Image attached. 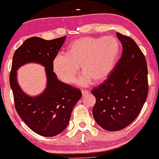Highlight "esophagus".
Returning <instances> with one entry per match:
<instances>
[{"mask_svg": "<svg viewBox=\"0 0 159 159\" xmlns=\"http://www.w3.org/2000/svg\"><path fill=\"white\" fill-rule=\"evenodd\" d=\"M81 92H82V94H83V95H86V94H89V93H90V91H89V90H86V89H84V90H82V91H81Z\"/></svg>", "mask_w": 159, "mask_h": 159, "instance_id": "1", "label": "esophagus"}]
</instances>
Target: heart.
I'll return each mask as SVG.
<instances>
[{"label":"heart","mask_w":159,"mask_h":159,"mask_svg":"<svg viewBox=\"0 0 159 159\" xmlns=\"http://www.w3.org/2000/svg\"><path fill=\"white\" fill-rule=\"evenodd\" d=\"M121 51V44L115 37H87L76 40L68 47L67 54L54 57L53 69L65 83H72L79 71L84 75L78 80L79 85H87L91 79L96 83L105 81L115 68Z\"/></svg>","instance_id":"1"}]
</instances>
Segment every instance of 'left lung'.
<instances>
[{"instance_id": "1", "label": "left lung", "mask_w": 159, "mask_h": 159, "mask_svg": "<svg viewBox=\"0 0 159 159\" xmlns=\"http://www.w3.org/2000/svg\"><path fill=\"white\" fill-rule=\"evenodd\" d=\"M116 35L123 47L121 58L108 79L91 91L96 98L94 120L110 131L125 129L134 121L148 93L145 55L134 40L120 33Z\"/></svg>"}]
</instances>
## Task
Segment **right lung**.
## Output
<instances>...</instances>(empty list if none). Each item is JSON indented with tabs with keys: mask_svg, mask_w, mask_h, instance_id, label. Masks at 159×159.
<instances>
[{
	"mask_svg": "<svg viewBox=\"0 0 159 159\" xmlns=\"http://www.w3.org/2000/svg\"><path fill=\"white\" fill-rule=\"evenodd\" d=\"M66 37L47 40L32 37L14 52L10 85L14 107L20 118L32 131L44 137L60 134L68 126L72 110L82 96L81 90L59 81L53 70V61ZM34 62L46 67L47 87L40 96H27L17 84L16 70Z\"/></svg>",
	"mask_w": 159,
	"mask_h": 159,
	"instance_id": "1",
	"label": "right lung"
}]
</instances>
